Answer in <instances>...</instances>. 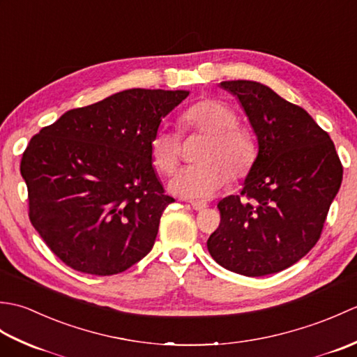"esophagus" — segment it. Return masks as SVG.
Wrapping results in <instances>:
<instances>
[{"label": "esophagus", "instance_id": "obj_1", "mask_svg": "<svg viewBox=\"0 0 357 357\" xmlns=\"http://www.w3.org/2000/svg\"><path fill=\"white\" fill-rule=\"evenodd\" d=\"M190 206H192L193 210H196V211H202V210L207 208V202H206V201H192Z\"/></svg>", "mask_w": 357, "mask_h": 357}]
</instances>
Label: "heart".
Here are the masks:
<instances>
[{
	"label": "heart",
	"mask_w": 357,
	"mask_h": 357,
	"mask_svg": "<svg viewBox=\"0 0 357 357\" xmlns=\"http://www.w3.org/2000/svg\"><path fill=\"white\" fill-rule=\"evenodd\" d=\"M184 132L207 135L196 153L195 165L173 174L170 190L183 198H210L233 181L244 179L252 172L259 155L255 135L238 123V113L219 98H201L181 115ZM150 161L155 170L169 174L178 165L181 155L179 135L159 128L151 136Z\"/></svg>",
	"instance_id": "1"
}]
</instances>
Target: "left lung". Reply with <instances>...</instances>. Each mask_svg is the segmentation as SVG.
I'll list each match as a JSON object with an SVG mask.
<instances>
[{"mask_svg":"<svg viewBox=\"0 0 357 357\" xmlns=\"http://www.w3.org/2000/svg\"><path fill=\"white\" fill-rule=\"evenodd\" d=\"M238 96L259 144L241 195L219 201L221 224L207 248L224 268L244 276L282 271L319 241L342 183L328 133L308 113L255 81H224Z\"/></svg>","mask_w":357,"mask_h":357,"instance_id":"8db88e82","label":"left lung"}]
</instances>
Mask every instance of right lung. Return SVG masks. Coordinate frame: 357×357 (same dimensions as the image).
Listing matches in <instances>:
<instances>
[{
	"instance_id": "1",
	"label": "right lung",
	"mask_w": 357,
	"mask_h": 357,
	"mask_svg": "<svg viewBox=\"0 0 357 357\" xmlns=\"http://www.w3.org/2000/svg\"><path fill=\"white\" fill-rule=\"evenodd\" d=\"M185 90L130 89L66 112L22 153L29 219L67 267L112 276L155 244L165 195L149 144Z\"/></svg>"
}]
</instances>
